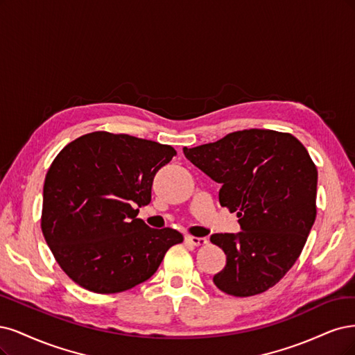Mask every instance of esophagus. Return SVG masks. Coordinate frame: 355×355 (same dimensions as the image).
Masks as SVG:
<instances>
[{
    "label": "esophagus",
    "mask_w": 355,
    "mask_h": 355,
    "mask_svg": "<svg viewBox=\"0 0 355 355\" xmlns=\"http://www.w3.org/2000/svg\"><path fill=\"white\" fill-rule=\"evenodd\" d=\"M186 242L191 243L193 246H203L208 243L207 237H194V236H186Z\"/></svg>",
    "instance_id": "obj_1"
}]
</instances>
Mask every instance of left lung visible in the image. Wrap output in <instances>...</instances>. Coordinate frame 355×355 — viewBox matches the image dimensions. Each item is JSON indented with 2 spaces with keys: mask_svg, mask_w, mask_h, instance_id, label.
Wrapping results in <instances>:
<instances>
[{
  "mask_svg": "<svg viewBox=\"0 0 355 355\" xmlns=\"http://www.w3.org/2000/svg\"><path fill=\"white\" fill-rule=\"evenodd\" d=\"M182 152L220 182V205L243 230L211 236L227 257L215 286L239 298L268 291L300 258L315 221L317 166L306 148L289 132L252 128Z\"/></svg>",
  "mask_w": 355,
  "mask_h": 355,
  "instance_id": "left-lung-1",
  "label": "left lung"
}]
</instances>
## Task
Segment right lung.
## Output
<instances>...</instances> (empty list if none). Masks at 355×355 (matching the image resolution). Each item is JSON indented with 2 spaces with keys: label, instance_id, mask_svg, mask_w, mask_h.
Returning <instances> with one entry per match:
<instances>
[{
  "label": "right lung",
  "instance_id": "1",
  "mask_svg": "<svg viewBox=\"0 0 355 355\" xmlns=\"http://www.w3.org/2000/svg\"><path fill=\"white\" fill-rule=\"evenodd\" d=\"M175 148L128 134L96 131L54 157L44 181L41 228L57 264L81 288L118 293L150 279L174 228H150L139 209L150 203L156 173Z\"/></svg>",
  "mask_w": 355,
  "mask_h": 355
}]
</instances>
